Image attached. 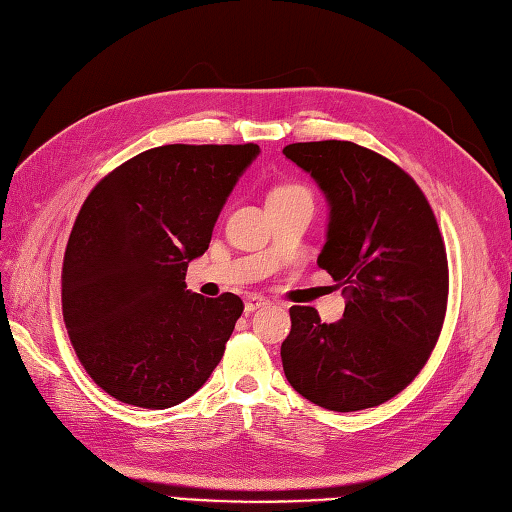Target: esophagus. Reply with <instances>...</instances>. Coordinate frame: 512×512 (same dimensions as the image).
Masks as SVG:
<instances>
[{
	"label": "esophagus",
	"instance_id": "obj_1",
	"mask_svg": "<svg viewBox=\"0 0 512 512\" xmlns=\"http://www.w3.org/2000/svg\"><path fill=\"white\" fill-rule=\"evenodd\" d=\"M267 302H269V300H267L265 296L249 294V296L245 298V314H252V311H256V309H260V307H265Z\"/></svg>",
	"mask_w": 512,
	"mask_h": 512
}]
</instances>
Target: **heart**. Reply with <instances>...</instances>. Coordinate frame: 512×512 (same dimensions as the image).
Wrapping results in <instances>:
<instances>
[{"instance_id": "b5f03b06", "label": "heart", "mask_w": 512, "mask_h": 512, "mask_svg": "<svg viewBox=\"0 0 512 512\" xmlns=\"http://www.w3.org/2000/svg\"><path fill=\"white\" fill-rule=\"evenodd\" d=\"M294 196H309V192L302 185H280L269 194V198H294Z\"/></svg>"}]
</instances>
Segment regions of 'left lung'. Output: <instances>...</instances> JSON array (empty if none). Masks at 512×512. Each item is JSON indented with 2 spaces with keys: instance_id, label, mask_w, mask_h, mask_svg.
I'll use <instances>...</instances> for the list:
<instances>
[{
  "instance_id": "1",
  "label": "left lung",
  "mask_w": 512,
  "mask_h": 512,
  "mask_svg": "<svg viewBox=\"0 0 512 512\" xmlns=\"http://www.w3.org/2000/svg\"><path fill=\"white\" fill-rule=\"evenodd\" d=\"M283 154L327 198L318 267L349 298L338 322H320L314 307L289 309L285 375L322 409H371L409 387L442 331L448 265L440 229L420 187L378 152L311 141Z\"/></svg>"
}]
</instances>
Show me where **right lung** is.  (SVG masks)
Segmentation results:
<instances>
[{
  "instance_id": "add662e5",
  "label": "right lung",
  "mask_w": 512,
  "mask_h": 512,
  "mask_svg": "<svg viewBox=\"0 0 512 512\" xmlns=\"http://www.w3.org/2000/svg\"><path fill=\"white\" fill-rule=\"evenodd\" d=\"M258 154L254 143L161 145L88 194L68 238L61 307L81 364L112 398L170 409L221 362L243 300L194 294L185 271Z\"/></svg>"
}]
</instances>
